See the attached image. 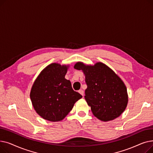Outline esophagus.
<instances>
[{
	"label": "esophagus",
	"instance_id": "obj_1",
	"mask_svg": "<svg viewBox=\"0 0 153 153\" xmlns=\"http://www.w3.org/2000/svg\"><path fill=\"white\" fill-rule=\"evenodd\" d=\"M79 93L80 94H81L82 96L84 95V91H83L82 89L79 90Z\"/></svg>",
	"mask_w": 153,
	"mask_h": 153
}]
</instances>
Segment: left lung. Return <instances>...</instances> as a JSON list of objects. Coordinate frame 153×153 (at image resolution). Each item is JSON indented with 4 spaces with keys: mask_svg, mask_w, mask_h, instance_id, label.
Here are the masks:
<instances>
[{
    "mask_svg": "<svg viewBox=\"0 0 153 153\" xmlns=\"http://www.w3.org/2000/svg\"><path fill=\"white\" fill-rule=\"evenodd\" d=\"M74 68L85 75L87 88L84 98L96 118L108 122L122 115L128 95L125 84L113 70L101 62L92 66L79 61Z\"/></svg>",
    "mask_w": 153,
    "mask_h": 153,
    "instance_id": "obj_1",
    "label": "left lung"
}]
</instances>
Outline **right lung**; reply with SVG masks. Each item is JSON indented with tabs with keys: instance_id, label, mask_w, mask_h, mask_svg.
Returning a JSON list of instances; mask_svg holds the SVG:
<instances>
[{
	"instance_id": "1",
	"label": "right lung",
	"mask_w": 153,
	"mask_h": 153,
	"mask_svg": "<svg viewBox=\"0 0 153 153\" xmlns=\"http://www.w3.org/2000/svg\"><path fill=\"white\" fill-rule=\"evenodd\" d=\"M69 65L51 63L44 68L31 87L30 97L36 113L50 122H60L82 96L65 79Z\"/></svg>"
}]
</instances>
